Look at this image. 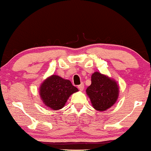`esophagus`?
Masks as SVG:
<instances>
[{
  "label": "esophagus",
  "mask_w": 151,
  "mask_h": 151,
  "mask_svg": "<svg viewBox=\"0 0 151 151\" xmlns=\"http://www.w3.org/2000/svg\"><path fill=\"white\" fill-rule=\"evenodd\" d=\"M84 84H82V83H81L80 85L78 86V89L80 90V91H83V89H84Z\"/></svg>",
  "instance_id": "1"
}]
</instances>
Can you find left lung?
<instances>
[{"instance_id":"8db88e82","label":"left lung","mask_w":151,"mask_h":151,"mask_svg":"<svg viewBox=\"0 0 151 151\" xmlns=\"http://www.w3.org/2000/svg\"><path fill=\"white\" fill-rule=\"evenodd\" d=\"M86 92L93 108L99 111H105L117 101L119 86L115 79L95 72L91 75V84Z\"/></svg>"}]
</instances>
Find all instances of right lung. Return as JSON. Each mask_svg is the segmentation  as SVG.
<instances>
[{"label":"right lung","instance_id":"1","mask_svg":"<svg viewBox=\"0 0 151 151\" xmlns=\"http://www.w3.org/2000/svg\"><path fill=\"white\" fill-rule=\"evenodd\" d=\"M78 91L70 80L56 74L45 79L39 89L40 96L43 104L54 111L63 108L71 95Z\"/></svg>","mask_w":151,"mask_h":151}]
</instances>
